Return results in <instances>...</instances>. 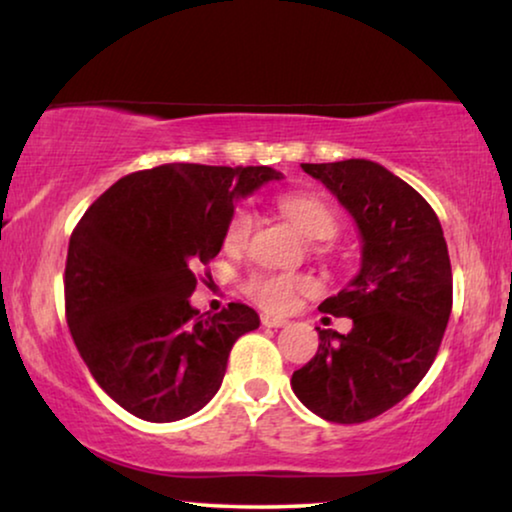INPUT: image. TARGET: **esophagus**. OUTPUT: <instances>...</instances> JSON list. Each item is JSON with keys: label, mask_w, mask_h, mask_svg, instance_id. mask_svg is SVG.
<instances>
[{"label": "esophagus", "mask_w": 512, "mask_h": 512, "mask_svg": "<svg viewBox=\"0 0 512 512\" xmlns=\"http://www.w3.org/2000/svg\"><path fill=\"white\" fill-rule=\"evenodd\" d=\"M261 323L265 325V328H284V325H288L286 318L272 316V314H261Z\"/></svg>", "instance_id": "esophagus-1"}]
</instances>
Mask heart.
<instances>
[{
	"label": "heart",
	"mask_w": 512,
	"mask_h": 512,
	"mask_svg": "<svg viewBox=\"0 0 512 512\" xmlns=\"http://www.w3.org/2000/svg\"><path fill=\"white\" fill-rule=\"evenodd\" d=\"M281 212L291 219V224L307 235L311 240H330L339 231V219L332 207L316 196L307 194H291L279 201ZM251 231H254V212L251 207H238L228 221L224 242L226 247L240 249L247 244ZM244 293L247 298L256 302L258 307L270 311H286L293 307L298 295L314 293L316 281L307 274H291V272H268L258 270L251 272L244 279Z\"/></svg>",
	"instance_id": "heart-1"
}]
</instances>
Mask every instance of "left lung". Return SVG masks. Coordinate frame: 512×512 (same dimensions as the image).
I'll list each match as a JSON object with an SVG mask.
<instances>
[{
  "instance_id": "obj_1",
  "label": "left lung",
  "mask_w": 512,
  "mask_h": 512,
  "mask_svg": "<svg viewBox=\"0 0 512 512\" xmlns=\"http://www.w3.org/2000/svg\"><path fill=\"white\" fill-rule=\"evenodd\" d=\"M342 203L362 235L358 277L323 314L353 330H318V351L293 372L309 411L339 425L372 420L402 402L429 372L453 309V270L439 217L416 189L367 159L302 164Z\"/></svg>"
}]
</instances>
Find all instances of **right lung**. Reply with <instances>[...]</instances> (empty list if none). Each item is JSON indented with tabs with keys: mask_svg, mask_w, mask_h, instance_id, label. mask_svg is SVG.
<instances>
[{
	"mask_svg": "<svg viewBox=\"0 0 512 512\" xmlns=\"http://www.w3.org/2000/svg\"><path fill=\"white\" fill-rule=\"evenodd\" d=\"M268 166L164 164L124 175L73 228L66 323L94 381L140 420L201 411L224 381L233 344L258 314L189 305L201 265L224 244L235 198L279 180Z\"/></svg>",
	"mask_w": 512,
	"mask_h": 512,
	"instance_id": "obj_1",
	"label": "right lung"
}]
</instances>
